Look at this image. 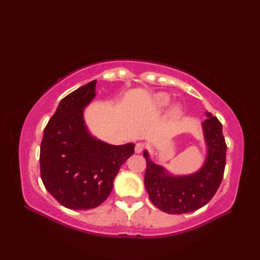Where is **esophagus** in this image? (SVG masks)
I'll return each instance as SVG.
<instances>
[{
	"label": "esophagus",
	"mask_w": 260,
	"mask_h": 260,
	"mask_svg": "<svg viewBox=\"0 0 260 260\" xmlns=\"http://www.w3.org/2000/svg\"><path fill=\"white\" fill-rule=\"evenodd\" d=\"M146 145L144 144V143H137V144L135 145V152L136 153H141L145 150Z\"/></svg>",
	"instance_id": "esophagus-1"
}]
</instances>
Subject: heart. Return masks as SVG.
I'll return each instance as SVG.
<instances>
[{
  "label": "heart",
  "instance_id": "1",
  "mask_svg": "<svg viewBox=\"0 0 260 260\" xmlns=\"http://www.w3.org/2000/svg\"><path fill=\"white\" fill-rule=\"evenodd\" d=\"M169 101H170L169 95H167V93H164V92H159L155 96V103L158 105V106H164V105H167L169 103ZM179 112H180L179 107H174L172 109L173 115H178Z\"/></svg>",
  "mask_w": 260,
  "mask_h": 260
}]
</instances>
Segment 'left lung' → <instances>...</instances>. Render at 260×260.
I'll return each instance as SVG.
<instances>
[{
    "label": "left lung",
    "mask_w": 260,
    "mask_h": 260,
    "mask_svg": "<svg viewBox=\"0 0 260 260\" xmlns=\"http://www.w3.org/2000/svg\"><path fill=\"white\" fill-rule=\"evenodd\" d=\"M207 116L202 126L208 155L199 172L186 176L170 175L162 167L151 162L147 152H144L145 187L150 200L163 212L182 214L196 211L211 200L221 184L227 144L221 123L210 113Z\"/></svg>",
    "instance_id": "8db88e82"
}]
</instances>
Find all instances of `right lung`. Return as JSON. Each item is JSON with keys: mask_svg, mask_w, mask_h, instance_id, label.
<instances>
[{"mask_svg": "<svg viewBox=\"0 0 260 260\" xmlns=\"http://www.w3.org/2000/svg\"><path fill=\"white\" fill-rule=\"evenodd\" d=\"M96 80L61 99L40 146V174L48 192L73 210L93 209L113 190L119 168L134 144L110 145L88 133L82 112L95 97Z\"/></svg>", "mask_w": 260, "mask_h": 260, "instance_id": "1", "label": "right lung"}]
</instances>
